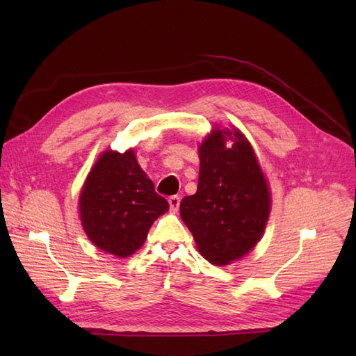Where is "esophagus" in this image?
<instances>
[{
  "label": "esophagus",
  "mask_w": 356,
  "mask_h": 356,
  "mask_svg": "<svg viewBox=\"0 0 356 356\" xmlns=\"http://www.w3.org/2000/svg\"><path fill=\"white\" fill-rule=\"evenodd\" d=\"M169 207L172 212H177L179 208V197L178 196H172L169 197Z\"/></svg>",
  "instance_id": "1"
}]
</instances>
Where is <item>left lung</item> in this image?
Returning a JSON list of instances; mask_svg holds the SVG:
<instances>
[{
  "label": "left lung",
  "mask_w": 356,
  "mask_h": 356,
  "mask_svg": "<svg viewBox=\"0 0 356 356\" xmlns=\"http://www.w3.org/2000/svg\"><path fill=\"white\" fill-rule=\"evenodd\" d=\"M197 149V191L181 200L179 213L202 257L227 266L261 241L272 211L270 187L238 127L215 124Z\"/></svg>",
  "instance_id": "1"
}]
</instances>
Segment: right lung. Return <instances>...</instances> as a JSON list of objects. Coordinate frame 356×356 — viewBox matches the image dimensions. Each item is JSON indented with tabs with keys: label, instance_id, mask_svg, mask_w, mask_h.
Wrapping results in <instances>:
<instances>
[{
	"label": "right lung",
	"instance_id": "right-lung-1",
	"mask_svg": "<svg viewBox=\"0 0 356 356\" xmlns=\"http://www.w3.org/2000/svg\"><path fill=\"white\" fill-rule=\"evenodd\" d=\"M169 203L154 191L134 148H106L96 159L79 196V218L88 239L117 258L135 254Z\"/></svg>",
	"mask_w": 356,
	"mask_h": 356
}]
</instances>
